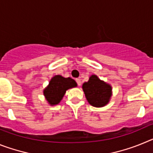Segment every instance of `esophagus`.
Returning <instances> with one entry per match:
<instances>
[{"label": "esophagus", "instance_id": "34e87169", "mask_svg": "<svg viewBox=\"0 0 153 153\" xmlns=\"http://www.w3.org/2000/svg\"><path fill=\"white\" fill-rule=\"evenodd\" d=\"M76 82L77 83L78 86H80V85H81V81H80V79H76Z\"/></svg>", "mask_w": 153, "mask_h": 153}]
</instances>
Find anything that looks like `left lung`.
Here are the masks:
<instances>
[{"label":"left lung","mask_w":153,"mask_h":153,"mask_svg":"<svg viewBox=\"0 0 153 153\" xmlns=\"http://www.w3.org/2000/svg\"><path fill=\"white\" fill-rule=\"evenodd\" d=\"M82 87L86 100L93 106L102 107L109 102L112 96L111 86L99 79L97 75H92Z\"/></svg>","instance_id":"obj_1"}]
</instances>
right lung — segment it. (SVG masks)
<instances>
[{
    "instance_id": "1",
    "label": "right lung",
    "mask_w": 153,
    "mask_h": 153,
    "mask_svg": "<svg viewBox=\"0 0 153 153\" xmlns=\"http://www.w3.org/2000/svg\"><path fill=\"white\" fill-rule=\"evenodd\" d=\"M77 86L72 78H65L60 75L54 76L49 85L44 90V95L50 105H56L61 101L67 90Z\"/></svg>"
}]
</instances>
